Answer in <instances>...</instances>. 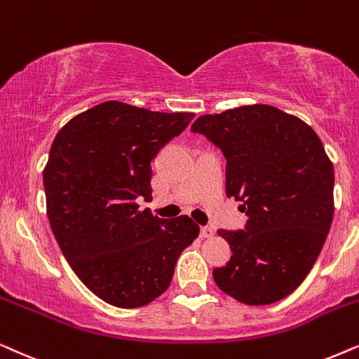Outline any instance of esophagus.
<instances>
[{"instance_id": "esophagus-1", "label": "esophagus", "mask_w": 359, "mask_h": 359, "mask_svg": "<svg viewBox=\"0 0 359 359\" xmlns=\"http://www.w3.org/2000/svg\"><path fill=\"white\" fill-rule=\"evenodd\" d=\"M213 228L212 226H202L200 228V235H202V238H212L213 236Z\"/></svg>"}]
</instances>
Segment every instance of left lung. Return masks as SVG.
Wrapping results in <instances>:
<instances>
[{
    "mask_svg": "<svg viewBox=\"0 0 359 359\" xmlns=\"http://www.w3.org/2000/svg\"><path fill=\"white\" fill-rule=\"evenodd\" d=\"M226 159V195L243 202L245 229H218L231 248L213 269L224 294L248 305L287 297L322 251L333 219L335 174L309 124L269 104L203 114L192 124Z\"/></svg>",
    "mask_w": 359,
    "mask_h": 359,
    "instance_id": "left-lung-1",
    "label": "left lung"
}]
</instances>
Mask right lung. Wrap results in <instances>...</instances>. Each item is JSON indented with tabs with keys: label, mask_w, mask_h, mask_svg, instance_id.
Returning a JSON list of instances; mask_svg holds the SVG:
<instances>
[{
	"label": "right lung",
	"mask_w": 359,
	"mask_h": 359,
	"mask_svg": "<svg viewBox=\"0 0 359 359\" xmlns=\"http://www.w3.org/2000/svg\"><path fill=\"white\" fill-rule=\"evenodd\" d=\"M194 113L104 102L57 133L44 169L52 233L79 279L121 309L149 304L170 285L175 262L198 236L189 217H154L152 161Z\"/></svg>",
	"instance_id": "1"
}]
</instances>
